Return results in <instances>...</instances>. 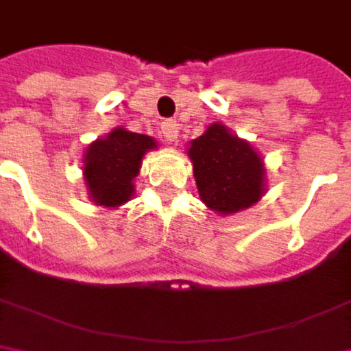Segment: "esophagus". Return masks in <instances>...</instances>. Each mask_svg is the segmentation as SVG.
<instances>
[{
    "label": "esophagus",
    "mask_w": 351,
    "mask_h": 351,
    "mask_svg": "<svg viewBox=\"0 0 351 351\" xmlns=\"http://www.w3.org/2000/svg\"><path fill=\"white\" fill-rule=\"evenodd\" d=\"M160 131H162V135H164L166 141H177V137H179V123L168 119V121H164L160 125Z\"/></svg>",
    "instance_id": "esophagus-1"
}]
</instances>
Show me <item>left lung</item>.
Returning <instances> with one entry per match:
<instances>
[{
    "label": "left lung",
    "mask_w": 351,
    "mask_h": 351,
    "mask_svg": "<svg viewBox=\"0 0 351 351\" xmlns=\"http://www.w3.org/2000/svg\"><path fill=\"white\" fill-rule=\"evenodd\" d=\"M189 158L202 202L220 214L247 210L263 195V162L259 154L224 125L214 123L191 141Z\"/></svg>",
    "instance_id": "obj_1"
}]
</instances>
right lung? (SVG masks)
<instances>
[{"mask_svg":"<svg viewBox=\"0 0 351 351\" xmlns=\"http://www.w3.org/2000/svg\"><path fill=\"white\" fill-rule=\"evenodd\" d=\"M156 141L147 135L114 129L104 139L90 143L84 156V179L90 197L104 208H117L133 195L141 158Z\"/></svg>","mask_w":351,"mask_h":351,"instance_id":"add662e5","label":"right lung"}]
</instances>
